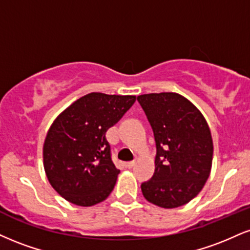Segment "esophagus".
Returning a JSON list of instances; mask_svg holds the SVG:
<instances>
[{"mask_svg":"<svg viewBox=\"0 0 250 250\" xmlns=\"http://www.w3.org/2000/svg\"><path fill=\"white\" fill-rule=\"evenodd\" d=\"M135 165V161H131V162H127V163H125V167H128V169H130V167H133Z\"/></svg>","mask_w":250,"mask_h":250,"instance_id":"obj_1","label":"esophagus"}]
</instances>
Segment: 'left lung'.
Masks as SVG:
<instances>
[{"label": "left lung", "instance_id": "1", "mask_svg": "<svg viewBox=\"0 0 250 250\" xmlns=\"http://www.w3.org/2000/svg\"><path fill=\"white\" fill-rule=\"evenodd\" d=\"M154 131L155 172L141 188L146 200L174 208L201 191L211 172L213 142L198 108L177 93L137 96Z\"/></svg>", "mask_w": 250, "mask_h": 250}]
</instances>
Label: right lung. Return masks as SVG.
I'll return each mask as SVG.
<instances>
[{
	"mask_svg": "<svg viewBox=\"0 0 250 250\" xmlns=\"http://www.w3.org/2000/svg\"><path fill=\"white\" fill-rule=\"evenodd\" d=\"M135 101L134 95L89 93L55 120L44 142V169L62 198L92 206L110 194L120 170L113 163L106 133Z\"/></svg>",
	"mask_w": 250,
	"mask_h": 250,
	"instance_id": "1",
	"label": "right lung"
}]
</instances>
